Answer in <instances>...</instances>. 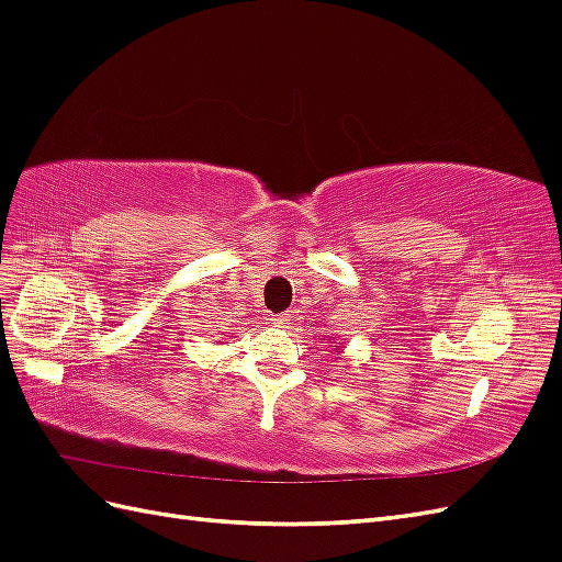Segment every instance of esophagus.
I'll use <instances>...</instances> for the list:
<instances>
[{
  "instance_id": "obj_1",
  "label": "esophagus",
  "mask_w": 562,
  "mask_h": 562,
  "mask_svg": "<svg viewBox=\"0 0 562 562\" xmlns=\"http://www.w3.org/2000/svg\"><path fill=\"white\" fill-rule=\"evenodd\" d=\"M267 321H269V326H274V328H285V323L291 321V316H285V314H277V316H269Z\"/></svg>"
}]
</instances>
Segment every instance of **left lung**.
Listing matches in <instances>:
<instances>
[{
    "label": "left lung",
    "mask_w": 562,
    "mask_h": 562,
    "mask_svg": "<svg viewBox=\"0 0 562 562\" xmlns=\"http://www.w3.org/2000/svg\"><path fill=\"white\" fill-rule=\"evenodd\" d=\"M333 345H335V342H333ZM337 345H339V342H337ZM339 353H342V351H339Z\"/></svg>",
    "instance_id": "left-lung-1"
}]
</instances>
